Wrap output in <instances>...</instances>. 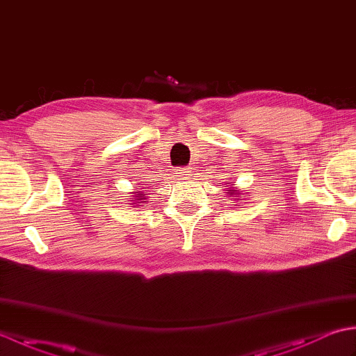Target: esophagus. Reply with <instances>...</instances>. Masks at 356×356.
<instances>
[{"label": "esophagus", "mask_w": 356, "mask_h": 356, "mask_svg": "<svg viewBox=\"0 0 356 356\" xmlns=\"http://www.w3.org/2000/svg\"><path fill=\"white\" fill-rule=\"evenodd\" d=\"M191 168H179L177 170V177H180V179H190L191 177Z\"/></svg>", "instance_id": "34e87169"}]
</instances>
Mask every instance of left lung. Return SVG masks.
Here are the masks:
<instances>
[{
	"label": "left lung",
	"instance_id": "8db88e82",
	"mask_svg": "<svg viewBox=\"0 0 356 356\" xmlns=\"http://www.w3.org/2000/svg\"><path fill=\"white\" fill-rule=\"evenodd\" d=\"M234 184H228V182H226V186H229V188H226V191H228V194L229 195H232V197H238L237 200H241V199H243L245 197V195H243V193H241L240 190H237V188L236 186H232Z\"/></svg>",
	"mask_w": 356,
	"mask_h": 356
}]
</instances>
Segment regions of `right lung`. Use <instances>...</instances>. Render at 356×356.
Instances as JSON below:
<instances>
[{
    "mask_svg": "<svg viewBox=\"0 0 356 356\" xmlns=\"http://www.w3.org/2000/svg\"><path fill=\"white\" fill-rule=\"evenodd\" d=\"M133 199H134V202H133V205L134 207H139V202L138 200H140L142 203L143 202H147L145 200V197H147V194H145V188H142V191H139V190H134L133 193ZM128 197H130V195H128Z\"/></svg>",
    "mask_w": 356,
    "mask_h": 356,
    "instance_id": "right-lung-1",
    "label": "right lung"
}]
</instances>
